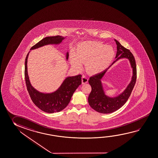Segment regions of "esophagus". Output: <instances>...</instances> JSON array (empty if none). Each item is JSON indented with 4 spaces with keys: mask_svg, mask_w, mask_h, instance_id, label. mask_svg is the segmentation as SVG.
Listing matches in <instances>:
<instances>
[{
    "mask_svg": "<svg viewBox=\"0 0 158 158\" xmlns=\"http://www.w3.org/2000/svg\"><path fill=\"white\" fill-rule=\"evenodd\" d=\"M88 81V79L87 77H86L85 76H83L82 77V84H85L87 83Z\"/></svg>",
    "mask_w": 158,
    "mask_h": 158,
    "instance_id": "obj_1",
    "label": "esophagus"
}]
</instances>
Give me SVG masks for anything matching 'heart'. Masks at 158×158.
Wrapping results in <instances>:
<instances>
[{"instance_id": "obj_1", "label": "heart", "mask_w": 158, "mask_h": 158, "mask_svg": "<svg viewBox=\"0 0 158 158\" xmlns=\"http://www.w3.org/2000/svg\"><path fill=\"white\" fill-rule=\"evenodd\" d=\"M114 50L110 45L95 41H85L78 44L75 52L72 51L71 65L77 69L85 63V70L92 75L103 72L110 65L114 56Z\"/></svg>"}]
</instances>
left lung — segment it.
I'll return each mask as SVG.
<instances>
[{
  "label": "left lung",
  "instance_id": "8db88e82",
  "mask_svg": "<svg viewBox=\"0 0 158 158\" xmlns=\"http://www.w3.org/2000/svg\"><path fill=\"white\" fill-rule=\"evenodd\" d=\"M114 40L117 45V53L116 55V60L113 64L122 58H128L130 61L131 67L133 68V75L132 80L125 90L115 98H110L105 95L103 89L101 80L107 69L89 78L88 82L92 87V91L88 99V103L90 107L94 110L102 114L113 113L121 108L125 104L135 85L137 78L136 64L133 55L130 50L123 47L118 40Z\"/></svg>",
  "mask_w": 158,
  "mask_h": 158
}]
</instances>
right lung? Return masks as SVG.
Instances as JSON below:
<instances>
[{
  "label": "right lung",
  "mask_w": 158,
  "mask_h": 158,
  "mask_svg": "<svg viewBox=\"0 0 158 158\" xmlns=\"http://www.w3.org/2000/svg\"><path fill=\"white\" fill-rule=\"evenodd\" d=\"M65 37L60 35L47 37L33 45L30 50L35 49L48 44H59ZM30 53V52H29ZM28 53L25 59V78L28 92L33 103L38 108L45 113L59 112L68 106L73 94L78 86L81 85V75L70 76L65 78L57 90L51 93H44L36 90L31 84L27 73ZM69 53H66V60Z\"/></svg>",
  "instance_id": "add662e5"
}]
</instances>
